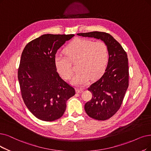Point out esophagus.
Wrapping results in <instances>:
<instances>
[{"label":"esophagus","mask_w":151,"mask_h":151,"mask_svg":"<svg viewBox=\"0 0 151 151\" xmlns=\"http://www.w3.org/2000/svg\"><path fill=\"white\" fill-rule=\"evenodd\" d=\"M83 91V88H77V89H76L77 93H81Z\"/></svg>","instance_id":"esophagus-1"}]
</instances>
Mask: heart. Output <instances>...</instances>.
<instances>
[{
	"label": "heart",
	"mask_w": 151,
	"mask_h": 151,
	"mask_svg": "<svg viewBox=\"0 0 151 151\" xmlns=\"http://www.w3.org/2000/svg\"><path fill=\"white\" fill-rule=\"evenodd\" d=\"M65 55L55 58V64L58 73L64 79L69 80L73 75L71 63L78 61L79 70L72 79L76 85H84L90 80L100 77L106 69L109 61V50L102 41L77 38L65 47Z\"/></svg>",
	"instance_id": "1"
}]
</instances>
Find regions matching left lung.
<instances>
[{"instance_id":"left-lung-1","label":"left lung","mask_w":151,"mask_h":151,"mask_svg":"<svg viewBox=\"0 0 151 151\" xmlns=\"http://www.w3.org/2000/svg\"><path fill=\"white\" fill-rule=\"evenodd\" d=\"M84 37L100 39L109 50V61L105 72L88 90L92 98L85 105L88 115L97 120L112 117L120 108L129 86V66L126 52L109 33L101 32L78 33Z\"/></svg>"}]
</instances>
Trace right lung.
Segmentation results:
<instances>
[{"mask_svg": "<svg viewBox=\"0 0 151 151\" xmlns=\"http://www.w3.org/2000/svg\"><path fill=\"white\" fill-rule=\"evenodd\" d=\"M74 35L45 34L26 45L22 53L19 79L24 103L33 115L45 122L61 118L75 88L59 76L55 64L58 50Z\"/></svg>", "mask_w": 151, "mask_h": 151, "instance_id": "obj_1", "label": "right lung"}]
</instances>
